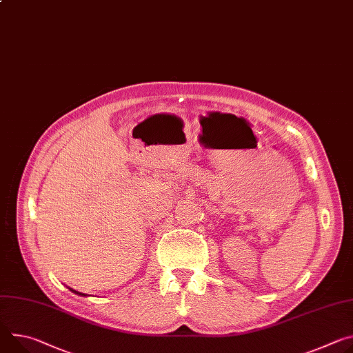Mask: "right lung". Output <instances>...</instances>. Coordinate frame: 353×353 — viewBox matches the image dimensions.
I'll list each match as a JSON object with an SVG mask.
<instances>
[{
    "label": "right lung",
    "mask_w": 353,
    "mask_h": 353,
    "mask_svg": "<svg viewBox=\"0 0 353 353\" xmlns=\"http://www.w3.org/2000/svg\"><path fill=\"white\" fill-rule=\"evenodd\" d=\"M70 288V287H69ZM70 292H73L74 294H79V296H87V294H84V293H79V292H76V290H73V288H70Z\"/></svg>",
    "instance_id": "obj_1"
}]
</instances>
